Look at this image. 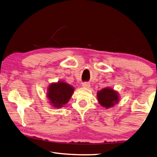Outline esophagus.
<instances>
[{"mask_svg":"<svg viewBox=\"0 0 157 157\" xmlns=\"http://www.w3.org/2000/svg\"><path fill=\"white\" fill-rule=\"evenodd\" d=\"M82 86L84 88H88L90 87V83H88V82H84V83H82Z\"/></svg>","mask_w":157,"mask_h":157,"instance_id":"34e87169","label":"esophagus"}]
</instances>
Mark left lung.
<instances>
[{"label":"left lung","instance_id":"obj_1","mask_svg":"<svg viewBox=\"0 0 157 157\" xmlns=\"http://www.w3.org/2000/svg\"><path fill=\"white\" fill-rule=\"evenodd\" d=\"M97 98L101 106L106 109L113 107L119 101L118 92L109 87L97 92Z\"/></svg>","mask_w":157,"mask_h":157}]
</instances>
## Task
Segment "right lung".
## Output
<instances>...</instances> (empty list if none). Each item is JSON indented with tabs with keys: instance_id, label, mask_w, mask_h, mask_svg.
Segmentation results:
<instances>
[{
	"instance_id": "right-lung-1",
	"label": "right lung",
	"mask_w": 157,
	"mask_h": 157,
	"mask_svg": "<svg viewBox=\"0 0 157 157\" xmlns=\"http://www.w3.org/2000/svg\"><path fill=\"white\" fill-rule=\"evenodd\" d=\"M73 92L74 88L72 86L63 81H59L49 85L46 97L51 106L59 109L69 102Z\"/></svg>"
}]
</instances>
